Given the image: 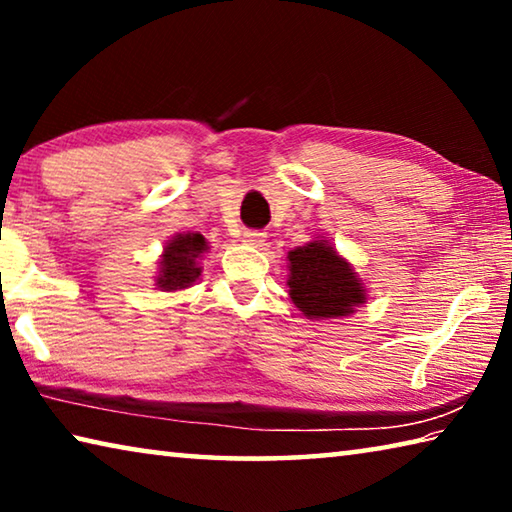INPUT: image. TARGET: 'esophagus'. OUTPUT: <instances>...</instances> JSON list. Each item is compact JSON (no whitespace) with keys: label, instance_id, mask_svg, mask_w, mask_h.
<instances>
[{"label":"esophagus","instance_id":"1","mask_svg":"<svg viewBox=\"0 0 512 512\" xmlns=\"http://www.w3.org/2000/svg\"><path fill=\"white\" fill-rule=\"evenodd\" d=\"M244 239L248 241V244L259 246V244H262V241H266V232H262V230H246L244 232Z\"/></svg>","mask_w":512,"mask_h":512}]
</instances>
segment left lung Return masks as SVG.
Wrapping results in <instances>:
<instances>
[{
    "instance_id": "1",
    "label": "left lung",
    "mask_w": 512,
    "mask_h": 512,
    "mask_svg": "<svg viewBox=\"0 0 512 512\" xmlns=\"http://www.w3.org/2000/svg\"><path fill=\"white\" fill-rule=\"evenodd\" d=\"M289 296L309 318L348 316L366 302V289L332 246L311 241L289 253Z\"/></svg>"
}]
</instances>
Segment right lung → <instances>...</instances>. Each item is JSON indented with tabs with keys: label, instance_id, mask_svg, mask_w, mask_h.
<instances>
[{
	"label": "right lung",
	"instance_id": "obj_1",
	"mask_svg": "<svg viewBox=\"0 0 512 512\" xmlns=\"http://www.w3.org/2000/svg\"><path fill=\"white\" fill-rule=\"evenodd\" d=\"M207 250V241L198 232H187V235H178L167 244L160 262V277L158 287L164 291H176L185 289L189 284H194L201 275L198 268V257Z\"/></svg>",
	"mask_w": 512,
	"mask_h": 512
}]
</instances>
